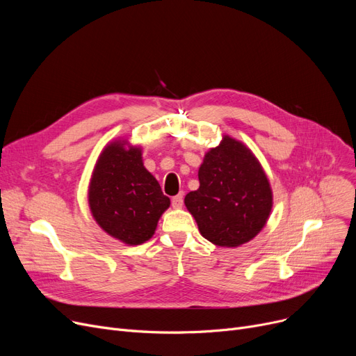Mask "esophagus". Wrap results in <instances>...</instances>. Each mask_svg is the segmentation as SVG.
Masks as SVG:
<instances>
[{
  "mask_svg": "<svg viewBox=\"0 0 356 356\" xmlns=\"http://www.w3.org/2000/svg\"><path fill=\"white\" fill-rule=\"evenodd\" d=\"M181 204H183V193H179V195H176V196L172 197V207H173L175 209L181 208Z\"/></svg>",
  "mask_w": 356,
  "mask_h": 356,
  "instance_id": "esophagus-1",
  "label": "esophagus"
}]
</instances>
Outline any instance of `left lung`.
<instances>
[{
  "instance_id": "left-lung-1",
  "label": "left lung",
  "mask_w": 356,
  "mask_h": 356,
  "mask_svg": "<svg viewBox=\"0 0 356 356\" xmlns=\"http://www.w3.org/2000/svg\"><path fill=\"white\" fill-rule=\"evenodd\" d=\"M197 191L186 195L203 238L239 247L264 228L273 208L270 181L251 149L228 136L204 154Z\"/></svg>"
}]
</instances>
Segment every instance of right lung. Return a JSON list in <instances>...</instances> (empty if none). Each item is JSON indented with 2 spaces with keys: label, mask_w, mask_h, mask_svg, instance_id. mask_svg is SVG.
<instances>
[{
  "label": "right lung",
  "mask_w": 356,
  "mask_h": 356,
  "mask_svg": "<svg viewBox=\"0 0 356 356\" xmlns=\"http://www.w3.org/2000/svg\"><path fill=\"white\" fill-rule=\"evenodd\" d=\"M89 208L98 225L127 245H140L154 235L170 207L156 177L143 164L141 148L112 141L93 168Z\"/></svg>",
  "instance_id": "1"
}]
</instances>
